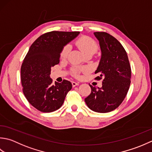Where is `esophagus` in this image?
I'll return each mask as SVG.
<instances>
[{
	"mask_svg": "<svg viewBox=\"0 0 152 152\" xmlns=\"http://www.w3.org/2000/svg\"><path fill=\"white\" fill-rule=\"evenodd\" d=\"M79 85V83H76V82H74V81L72 82V86H73V87H75V86H77V85Z\"/></svg>",
	"mask_w": 152,
	"mask_h": 152,
	"instance_id": "1",
	"label": "esophagus"
}]
</instances>
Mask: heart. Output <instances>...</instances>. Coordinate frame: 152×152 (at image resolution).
<instances>
[{"mask_svg": "<svg viewBox=\"0 0 152 152\" xmlns=\"http://www.w3.org/2000/svg\"><path fill=\"white\" fill-rule=\"evenodd\" d=\"M75 45L85 56L93 55L98 50V45L96 42L88 37H80L75 41ZM70 50L71 48L69 45L64 46L60 52V57L61 58L67 57ZM79 73V69L78 67L73 68L72 74L74 76H78Z\"/></svg>", "mask_w": 152, "mask_h": 152, "instance_id": "1", "label": "heart"}]
</instances>
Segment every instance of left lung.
Segmentation results:
<instances>
[{
	"mask_svg": "<svg viewBox=\"0 0 152 152\" xmlns=\"http://www.w3.org/2000/svg\"><path fill=\"white\" fill-rule=\"evenodd\" d=\"M102 52L95 73L103 78L102 86L96 88L89 85L91 93L85 99L91 110L107 113L115 110L125 99L131 84V69L127 54L121 44L110 34L95 32Z\"/></svg>",
	"mask_w": 152,
	"mask_h": 152,
	"instance_id": "left-lung-1",
	"label": "left lung"
}]
</instances>
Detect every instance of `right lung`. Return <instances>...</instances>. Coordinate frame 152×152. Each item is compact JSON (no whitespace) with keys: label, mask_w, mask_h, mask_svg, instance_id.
Returning a JSON list of instances; mask_svg holds the SVG:
<instances>
[{"label":"right lung","mask_w":152,"mask_h":152,"mask_svg":"<svg viewBox=\"0 0 152 152\" xmlns=\"http://www.w3.org/2000/svg\"><path fill=\"white\" fill-rule=\"evenodd\" d=\"M80 32L51 31L40 36L31 46L21 67V81L26 99L32 106L45 113L58 110L67 92L70 81L52 83V67L60 62V52Z\"/></svg>","instance_id":"add662e5"}]
</instances>
